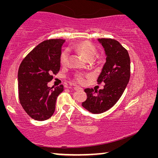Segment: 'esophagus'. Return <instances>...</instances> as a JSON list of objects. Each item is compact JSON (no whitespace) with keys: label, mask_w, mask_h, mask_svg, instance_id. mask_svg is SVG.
Instances as JSON below:
<instances>
[{"label":"esophagus","mask_w":158,"mask_h":158,"mask_svg":"<svg viewBox=\"0 0 158 158\" xmlns=\"http://www.w3.org/2000/svg\"><path fill=\"white\" fill-rule=\"evenodd\" d=\"M74 90H82L83 89H81V88H79V87H77V86H75V87H74Z\"/></svg>","instance_id":"esophagus-1"}]
</instances>
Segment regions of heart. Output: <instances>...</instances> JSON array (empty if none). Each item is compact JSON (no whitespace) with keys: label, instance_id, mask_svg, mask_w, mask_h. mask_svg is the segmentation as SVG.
I'll list each match as a JSON object with an SVG mask.
<instances>
[{"label":"heart","instance_id":"b5f03b06","mask_svg":"<svg viewBox=\"0 0 158 158\" xmlns=\"http://www.w3.org/2000/svg\"><path fill=\"white\" fill-rule=\"evenodd\" d=\"M74 49L79 53H80L84 59L89 61V62L94 60L98 52L97 48L93 44L90 43V42L88 41H82L78 42V43L74 45ZM68 57L69 53L68 51L64 50L61 52L60 55V63L61 64V65L65 66L67 65L68 61ZM73 80L77 84H84L85 82V75L81 73H77L74 75Z\"/></svg>","mask_w":158,"mask_h":158}]
</instances>
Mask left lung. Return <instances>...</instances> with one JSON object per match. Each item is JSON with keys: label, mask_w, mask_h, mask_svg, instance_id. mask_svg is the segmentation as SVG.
Returning <instances> with one entry per match:
<instances>
[{"label": "left lung", "mask_w": 158, "mask_h": 158, "mask_svg": "<svg viewBox=\"0 0 158 158\" xmlns=\"http://www.w3.org/2000/svg\"><path fill=\"white\" fill-rule=\"evenodd\" d=\"M106 58L98 84L104 82L103 89H85L87 98L81 105L93 114H101L111 108L123 93L130 77V58L126 49L111 38H99Z\"/></svg>", "instance_id": "left-lung-1"}]
</instances>
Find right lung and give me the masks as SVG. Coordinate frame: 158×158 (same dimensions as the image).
<instances>
[{
    "label": "right lung",
    "instance_id": "right-lung-1",
    "mask_svg": "<svg viewBox=\"0 0 158 158\" xmlns=\"http://www.w3.org/2000/svg\"><path fill=\"white\" fill-rule=\"evenodd\" d=\"M63 39H49L40 43L23 58L18 71L19 99L21 106L34 120L43 121L54 113L56 98L63 85H47L60 70Z\"/></svg>",
    "mask_w": 158,
    "mask_h": 158
}]
</instances>
